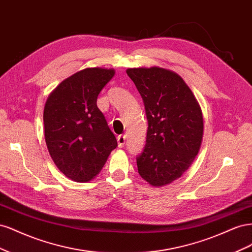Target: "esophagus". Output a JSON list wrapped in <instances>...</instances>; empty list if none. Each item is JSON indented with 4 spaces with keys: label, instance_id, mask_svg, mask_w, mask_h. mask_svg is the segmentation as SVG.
<instances>
[{
    "label": "esophagus",
    "instance_id": "obj_1",
    "mask_svg": "<svg viewBox=\"0 0 252 252\" xmlns=\"http://www.w3.org/2000/svg\"><path fill=\"white\" fill-rule=\"evenodd\" d=\"M118 143H119V147H124L126 144V135H119Z\"/></svg>",
    "mask_w": 252,
    "mask_h": 252
}]
</instances>
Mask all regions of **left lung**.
<instances>
[{"label":"left lung","mask_w":252,"mask_h":252,"mask_svg":"<svg viewBox=\"0 0 252 252\" xmlns=\"http://www.w3.org/2000/svg\"><path fill=\"white\" fill-rule=\"evenodd\" d=\"M140 93L146 111V144L136 165L151 186L181 178L202 144L203 114L192 91L179 74L159 67L126 70Z\"/></svg>","instance_id":"obj_1"}]
</instances>
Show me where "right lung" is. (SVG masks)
<instances>
[{
	"instance_id": "right-lung-1",
	"label": "right lung",
	"mask_w": 252,
	"mask_h": 252,
	"mask_svg": "<svg viewBox=\"0 0 252 252\" xmlns=\"http://www.w3.org/2000/svg\"><path fill=\"white\" fill-rule=\"evenodd\" d=\"M113 69L86 68L64 80L48 96L44 129L49 155L60 171L75 182L96 177L118 142L97 108Z\"/></svg>"
}]
</instances>
